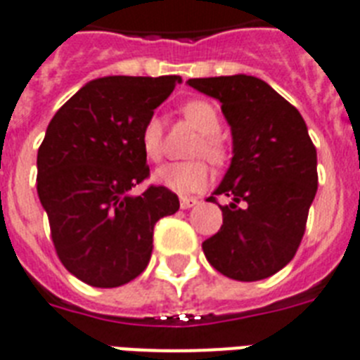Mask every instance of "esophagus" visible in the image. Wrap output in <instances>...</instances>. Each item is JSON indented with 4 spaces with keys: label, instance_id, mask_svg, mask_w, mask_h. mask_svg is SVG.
Listing matches in <instances>:
<instances>
[{
    "label": "esophagus",
    "instance_id": "34e87169",
    "mask_svg": "<svg viewBox=\"0 0 360 360\" xmlns=\"http://www.w3.org/2000/svg\"><path fill=\"white\" fill-rule=\"evenodd\" d=\"M197 205H199V199H195V197H180V206H182L184 210L193 208Z\"/></svg>",
    "mask_w": 360,
    "mask_h": 360
}]
</instances>
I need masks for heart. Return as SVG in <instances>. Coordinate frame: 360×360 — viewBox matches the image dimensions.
Returning <instances> with one entry per match:
<instances>
[{
    "instance_id": "b5f03b06",
    "label": "heart",
    "mask_w": 360,
    "mask_h": 360,
    "mask_svg": "<svg viewBox=\"0 0 360 360\" xmlns=\"http://www.w3.org/2000/svg\"><path fill=\"white\" fill-rule=\"evenodd\" d=\"M184 118L200 133L191 154L205 155L206 160L221 163L225 148L219 141V116L218 110L205 99H191L182 107ZM141 148L148 161H160L163 155V124L158 116H150L141 129ZM154 182L161 188L174 191L178 195L197 193L210 184V169L205 161L195 160L186 163H167L154 171Z\"/></svg>"
}]
</instances>
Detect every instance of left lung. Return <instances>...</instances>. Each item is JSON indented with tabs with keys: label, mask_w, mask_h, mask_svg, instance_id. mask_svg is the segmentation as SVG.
<instances>
[{
	"label": "left lung",
	"mask_w": 360,
	"mask_h": 360,
	"mask_svg": "<svg viewBox=\"0 0 360 360\" xmlns=\"http://www.w3.org/2000/svg\"><path fill=\"white\" fill-rule=\"evenodd\" d=\"M221 103L233 160L214 195L221 229L202 242L208 263L227 278L257 281L276 274L299 250L317 191V154L304 120L264 80L250 75L189 79Z\"/></svg>",
	"instance_id": "obj_1"
}]
</instances>
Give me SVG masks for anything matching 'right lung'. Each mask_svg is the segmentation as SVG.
I'll return each instance as SVG.
<instances>
[{"instance_id":"right-lung-1","label":"right lung","mask_w":360,"mask_h":360,"mask_svg":"<svg viewBox=\"0 0 360 360\" xmlns=\"http://www.w3.org/2000/svg\"><path fill=\"white\" fill-rule=\"evenodd\" d=\"M182 79L103 77L54 114L37 152V193L58 257L88 285L135 280L152 255L154 225L180 208L161 186L131 189L150 174L141 129Z\"/></svg>"}]
</instances>
